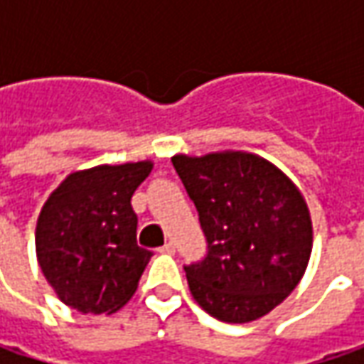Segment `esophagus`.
Instances as JSON below:
<instances>
[{
    "mask_svg": "<svg viewBox=\"0 0 364 364\" xmlns=\"http://www.w3.org/2000/svg\"><path fill=\"white\" fill-rule=\"evenodd\" d=\"M160 253H168V255H172V253H176L174 243H166V245H164V247H160Z\"/></svg>",
    "mask_w": 364,
    "mask_h": 364,
    "instance_id": "obj_1",
    "label": "esophagus"
}]
</instances>
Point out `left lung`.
I'll return each instance as SVG.
<instances>
[{
  "label": "left lung",
  "mask_w": 364,
  "mask_h": 364,
  "mask_svg": "<svg viewBox=\"0 0 364 364\" xmlns=\"http://www.w3.org/2000/svg\"><path fill=\"white\" fill-rule=\"evenodd\" d=\"M208 251L184 267L192 298L229 324L269 314L300 284L312 253L301 192L272 161L247 151L174 156Z\"/></svg>",
  "instance_id": "1"
}]
</instances>
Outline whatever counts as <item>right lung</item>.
Instances as JSON below:
<instances>
[{
	"label": "right lung",
	"mask_w": 364,
	"mask_h": 364,
	"mask_svg": "<svg viewBox=\"0 0 364 364\" xmlns=\"http://www.w3.org/2000/svg\"><path fill=\"white\" fill-rule=\"evenodd\" d=\"M151 161L73 172L44 203L36 255L56 296L82 314H113L137 289L151 251L137 245L132 196Z\"/></svg>",
	"instance_id": "right-lung-1"
}]
</instances>
